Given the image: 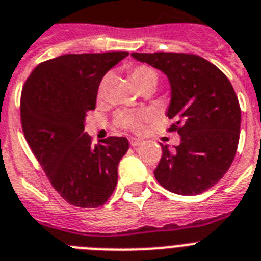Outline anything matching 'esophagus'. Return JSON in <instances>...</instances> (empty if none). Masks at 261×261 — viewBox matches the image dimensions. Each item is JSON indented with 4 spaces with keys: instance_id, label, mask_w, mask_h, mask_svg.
Instances as JSON below:
<instances>
[{
    "instance_id": "1",
    "label": "esophagus",
    "mask_w": 261,
    "mask_h": 261,
    "mask_svg": "<svg viewBox=\"0 0 261 261\" xmlns=\"http://www.w3.org/2000/svg\"><path fill=\"white\" fill-rule=\"evenodd\" d=\"M129 144H130V146H140L141 144H143V140H140V139H136V137H130L129 139Z\"/></svg>"
}]
</instances>
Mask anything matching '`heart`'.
<instances>
[{
  "instance_id": "obj_1",
  "label": "heart",
  "mask_w": 261,
  "mask_h": 261,
  "mask_svg": "<svg viewBox=\"0 0 261 261\" xmlns=\"http://www.w3.org/2000/svg\"><path fill=\"white\" fill-rule=\"evenodd\" d=\"M129 77L132 80V83L135 84V87L137 89L141 88L150 87L153 89V87L157 84L159 80V73L156 69L150 65H145V64H140V65H132L128 68ZM105 85V79L102 80V83L98 89V94H102ZM150 118V113L148 111H141V112H120L116 116V124L118 126L125 129H130L135 132H139L143 129V124L148 121Z\"/></svg>"
}]
</instances>
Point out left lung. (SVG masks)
<instances>
[{
	"instance_id": "left-lung-1",
	"label": "left lung",
	"mask_w": 261,
	"mask_h": 261,
	"mask_svg": "<svg viewBox=\"0 0 261 261\" xmlns=\"http://www.w3.org/2000/svg\"><path fill=\"white\" fill-rule=\"evenodd\" d=\"M167 74L172 98L169 130L180 145L163 156L154 177L165 189L182 196L199 195L220 181L238 150L242 111L227 76L205 58L189 53H132Z\"/></svg>"
}]
</instances>
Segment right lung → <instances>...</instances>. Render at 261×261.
<instances>
[{"label": "right lung", "mask_w": 261, "mask_h": 261, "mask_svg": "<svg viewBox=\"0 0 261 261\" xmlns=\"http://www.w3.org/2000/svg\"><path fill=\"white\" fill-rule=\"evenodd\" d=\"M128 51L64 55L38 64L21 93V124L30 149L62 199L80 208L104 205L117 184L125 137L93 145L84 132L105 73Z\"/></svg>", "instance_id": "obj_1"}]
</instances>
